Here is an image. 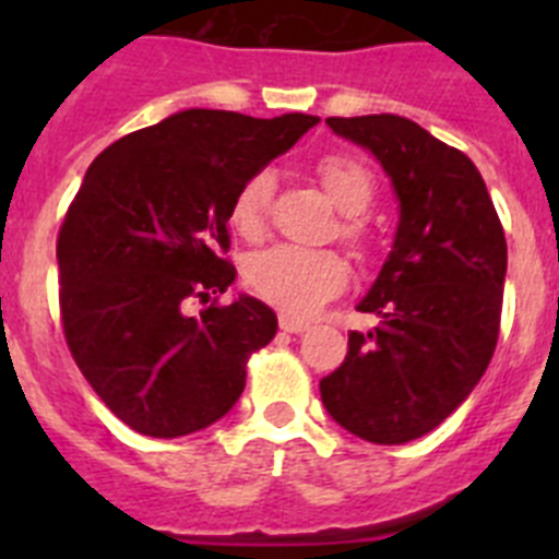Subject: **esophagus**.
<instances>
[{
  "label": "esophagus",
  "mask_w": 559,
  "mask_h": 559,
  "mask_svg": "<svg viewBox=\"0 0 559 559\" xmlns=\"http://www.w3.org/2000/svg\"><path fill=\"white\" fill-rule=\"evenodd\" d=\"M310 324L305 322V319H296V316H288L283 313L280 316V330H285V333H305Z\"/></svg>",
  "instance_id": "esophagus-1"
}]
</instances>
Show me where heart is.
<instances>
[{"label": "heart", "mask_w": 559, "mask_h": 559, "mask_svg": "<svg viewBox=\"0 0 559 559\" xmlns=\"http://www.w3.org/2000/svg\"><path fill=\"white\" fill-rule=\"evenodd\" d=\"M319 179H322L330 201L349 218L364 215L372 204V173L353 156H328L319 162ZM271 192H274L271 173H254L231 199V226L249 240L263 235ZM344 235L349 240H358L360 226L349 221L344 226ZM344 283H347V263L328 249L280 243L257 251L246 263V285L251 288V294L288 310V313H313L319 305L328 302L330 296L338 294Z\"/></svg>", "instance_id": "b5f03b06"}]
</instances>
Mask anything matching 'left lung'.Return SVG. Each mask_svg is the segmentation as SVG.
<instances>
[{
	"label": "left lung",
	"mask_w": 559,
	"mask_h": 559,
	"mask_svg": "<svg viewBox=\"0 0 559 559\" xmlns=\"http://www.w3.org/2000/svg\"><path fill=\"white\" fill-rule=\"evenodd\" d=\"M380 162L400 204L397 231L349 333L347 358L322 378L330 417L374 445H403L451 417L496 353L507 240L481 173L456 147L397 114L330 117Z\"/></svg>",
	"instance_id": "1"
}]
</instances>
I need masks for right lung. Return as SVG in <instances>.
I'll return each mask as SVG.
<instances>
[{
  "instance_id": "1",
  "label": "right lung",
  "mask_w": 559,
  "mask_h": 559,
  "mask_svg": "<svg viewBox=\"0 0 559 559\" xmlns=\"http://www.w3.org/2000/svg\"><path fill=\"white\" fill-rule=\"evenodd\" d=\"M319 122L187 108L133 131L92 162L58 235L69 353L133 431L187 437L231 412L246 360L276 335V313L240 294L187 313L235 283V192Z\"/></svg>"
}]
</instances>
